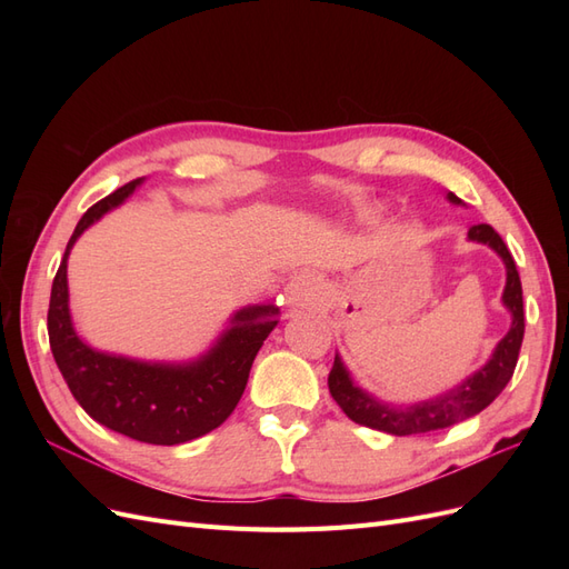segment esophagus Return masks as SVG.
<instances>
[{"mask_svg":"<svg viewBox=\"0 0 569 569\" xmlns=\"http://www.w3.org/2000/svg\"><path fill=\"white\" fill-rule=\"evenodd\" d=\"M322 299V287L313 274H297L284 287V303L289 308H306Z\"/></svg>","mask_w":569,"mask_h":569,"instance_id":"1","label":"esophagus"}]
</instances>
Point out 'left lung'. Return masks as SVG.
Instances as JSON below:
<instances>
[{
  "instance_id": "left-lung-1",
  "label": "left lung",
  "mask_w": 569,
  "mask_h": 569,
  "mask_svg": "<svg viewBox=\"0 0 569 569\" xmlns=\"http://www.w3.org/2000/svg\"><path fill=\"white\" fill-rule=\"evenodd\" d=\"M446 199L456 206H465L453 192H449ZM468 239L477 244H487L506 266V287L501 301L510 313L508 335L496 343V349L491 351V358L487 363L477 368L470 377H465L462 382H458L449 391H441L432 396V399H422L416 403H387L382 399H377L370 391L360 389L353 382L349 368L343 366L341 356L337 353L327 385H330V393L337 406L347 412L353 422L393 437L435 432V429L451 427L456 422L477 416V412L485 410L510 382L515 366H518V356L525 337L520 274L518 268H515L508 247L503 244L501 234L491 226H472Z\"/></svg>"
}]
</instances>
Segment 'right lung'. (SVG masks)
<instances>
[{
    "instance_id": "1",
    "label": "right lung",
    "mask_w": 569,
    "mask_h": 569,
    "mask_svg": "<svg viewBox=\"0 0 569 569\" xmlns=\"http://www.w3.org/2000/svg\"><path fill=\"white\" fill-rule=\"evenodd\" d=\"M142 182L116 189L80 218L51 284L47 330L68 389L92 420L134 441L176 446L209 435L230 418L258 349L280 322V308H239L211 347L189 360H142L92 349L76 332L68 306V256L84 230L123 206Z\"/></svg>"
}]
</instances>
